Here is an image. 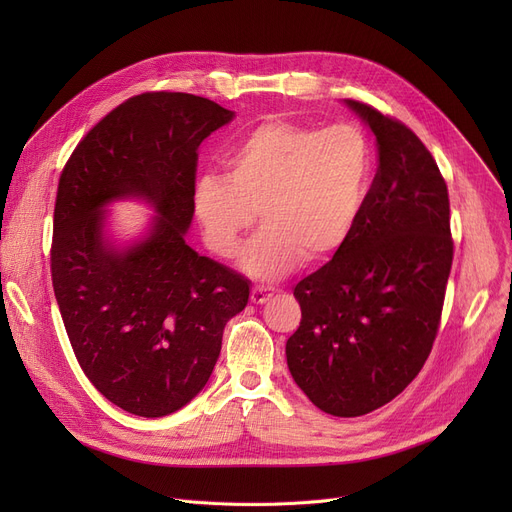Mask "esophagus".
<instances>
[{"instance_id": "esophagus-1", "label": "esophagus", "mask_w": 512, "mask_h": 512, "mask_svg": "<svg viewBox=\"0 0 512 512\" xmlns=\"http://www.w3.org/2000/svg\"><path fill=\"white\" fill-rule=\"evenodd\" d=\"M274 297V288L270 286H253L251 288V303L255 305H263Z\"/></svg>"}]
</instances>
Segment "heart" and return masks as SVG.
<instances>
[{"label": "heart", "mask_w": 512, "mask_h": 512, "mask_svg": "<svg viewBox=\"0 0 512 512\" xmlns=\"http://www.w3.org/2000/svg\"><path fill=\"white\" fill-rule=\"evenodd\" d=\"M371 176V153L353 126L315 130L276 118L255 126L226 157V174L195 184V215L207 249L238 253L253 222L261 230L240 265L259 280H276L303 259L319 263L351 234Z\"/></svg>", "instance_id": "heart-1"}]
</instances>
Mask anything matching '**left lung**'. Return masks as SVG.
Segmentation results:
<instances>
[{
  "mask_svg": "<svg viewBox=\"0 0 512 512\" xmlns=\"http://www.w3.org/2000/svg\"><path fill=\"white\" fill-rule=\"evenodd\" d=\"M375 134L380 166L332 261L294 286L301 326L286 342L317 409L359 417L405 390L438 336L454 242L448 186L400 120L346 99Z\"/></svg>",
  "mask_w": 512,
  "mask_h": 512,
  "instance_id": "left-lung-1",
  "label": "left lung"
}]
</instances>
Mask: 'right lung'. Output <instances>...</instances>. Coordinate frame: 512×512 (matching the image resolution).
<instances>
[{
	"label": "right lung",
	"mask_w": 512,
	"mask_h": 512,
	"mask_svg": "<svg viewBox=\"0 0 512 512\" xmlns=\"http://www.w3.org/2000/svg\"><path fill=\"white\" fill-rule=\"evenodd\" d=\"M234 112L191 93L134 95L99 120L60 174L51 282L80 369L116 407L164 417L191 402L220 357L249 282L184 242L199 145ZM145 196L160 215L126 252L102 238L100 207Z\"/></svg>",
	"instance_id": "right-lung-1"
}]
</instances>
